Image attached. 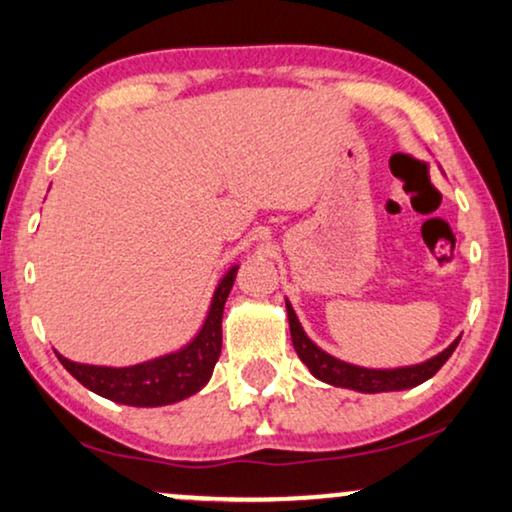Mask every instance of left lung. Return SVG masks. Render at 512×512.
I'll return each instance as SVG.
<instances>
[{"label":"left lung","instance_id":"obj_1","mask_svg":"<svg viewBox=\"0 0 512 512\" xmlns=\"http://www.w3.org/2000/svg\"><path fill=\"white\" fill-rule=\"evenodd\" d=\"M286 309H288V323H290V338H293V347L297 352V357L302 359V364L312 371L314 378L323 380V383L335 385V387H347V390H357V392H366V394H375V392H399V390H409V387H416L425 380H430L439 368L446 364V359L454 354V349L458 347V340L451 342L444 352H439L437 357H432L423 364H413V366H399V368H364V366H354L347 364V361H340L331 357L328 352H323L321 347H316L312 340L307 338L304 328L297 321V314L290 307V302L286 300Z\"/></svg>","mask_w":512,"mask_h":512}]
</instances>
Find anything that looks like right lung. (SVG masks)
Listing matches in <instances>:
<instances>
[{"instance_id": "add662e5", "label": "right lung", "mask_w": 512, "mask_h": 512, "mask_svg": "<svg viewBox=\"0 0 512 512\" xmlns=\"http://www.w3.org/2000/svg\"><path fill=\"white\" fill-rule=\"evenodd\" d=\"M236 271L238 264L226 271L222 281L217 283L203 328L179 352L125 368L75 364L58 352L56 357L77 383L101 397L118 401V404L146 406L148 409V406H165L191 397L208 385L219 354H222L224 302L234 288Z\"/></svg>"}]
</instances>
